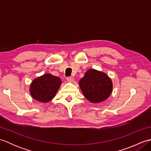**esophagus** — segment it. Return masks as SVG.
Returning <instances> with one entry per match:
<instances>
[{"label": "esophagus", "instance_id": "esophagus-1", "mask_svg": "<svg viewBox=\"0 0 151 151\" xmlns=\"http://www.w3.org/2000/svg\"><path fill=\"white\" fill-rule=\"evenodd\" d=\"M73 78L71 77V76H69V77H67V81L69 82H71L73 81Z\"/></svg>", "mask_w": 151, "mask_h": 151}]
</instances>
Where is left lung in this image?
<instances>
[{
  "mask_svg": "<svg viewBox=\"0 0 151 151\" xmlns=\"http://www.w3.org/2000/svg\"><path fill=\"white\" fill-rule=\"evenodd\" d=\"M84 97L93 103L105 101L112 91V82L107 75L95 69H89L79 81Z\"/></svg>",
  "mask_w": 151,
  "mask_h": 151,
  "instance_id": "8db88e82",
  "label": "left lung"
}]
</instances>
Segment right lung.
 I'll list each match as a JSON object with an SVG mask.
<instances>
[{"label":"right lung","instance_id":"obj_1","mask_svg":"<svg viewBox=\"0 0 151 151\" xmlns=\"http://www.w3.org/2000/svg\"><path fill=\"white\" fill-rule=\"evenodd\" d=\"M61 84L62 81L59 77L45 74L32 82L30 86L31 96L40 102H49L55 97Z\"/></svg>","mask_w":151,"mask_h":151}]
</instances>
